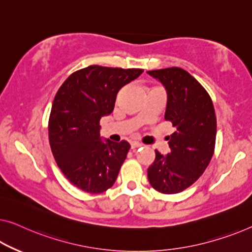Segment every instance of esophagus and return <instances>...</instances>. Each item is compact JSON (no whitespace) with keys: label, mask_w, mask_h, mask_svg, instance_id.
Segmentation results:
<instances>
[{"label":"esophagus","mask_w":252,"mask_h":252,"mask_svg":"<svg viewBox=\"0 0 252 252\" xmlns=\"http://www.w3.org/2000/svg\"><path fill=\"white\" fill-rule=\"evenodd\" d=\"M141 144L140 142H138V141H132L131 142V148L132 149H134V148H138V147H141Z\"/></svg>","instance_id":"34e87169"}]
</instances>
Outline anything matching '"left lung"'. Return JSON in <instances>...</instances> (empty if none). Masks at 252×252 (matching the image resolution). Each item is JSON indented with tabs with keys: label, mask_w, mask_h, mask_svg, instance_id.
Masks as SVG:
<instances>
[{
	"label": "left lung",
	"mask_w": 252,
	"mask_h": 252,
	"mask_svg": "<svg viewBox=\"0 0 252 252\" xmlns=\"http://www.w3.org/2000/svg\"><path fill=\"white\" fill-rule=\"evenodd\" d=\"M162 82L167 102L164 118L175 131L166 139V155L155 150V159L147 170L150 186L172 194L193 185L212 159L216 140V115L205 88L181 67L147 71Z\"/></svg>",
	"instance_id": "8db88e82"
}]
</instances>
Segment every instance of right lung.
Returning <instances> with one entry per match:
<instances>
[{
  "instance_id": "obj_1",
  "label": "right lung",
  "mask_w": 252,
  "mask_h": 252,
  "mask_svg": "<svg viewBox=\"0 0 252 252\" xmlns=\"http://www.w3.org/2000/svg\"><path fill=\"white\" fill-rule=\"evenodd\" d=\"M142 69L90 65L73 72L56 93L48 137L58 166L74 187L102 193L114 185L129 142L102 140L99 121L113 112L123 86Z\"/></svg>"
}]
</instances>
